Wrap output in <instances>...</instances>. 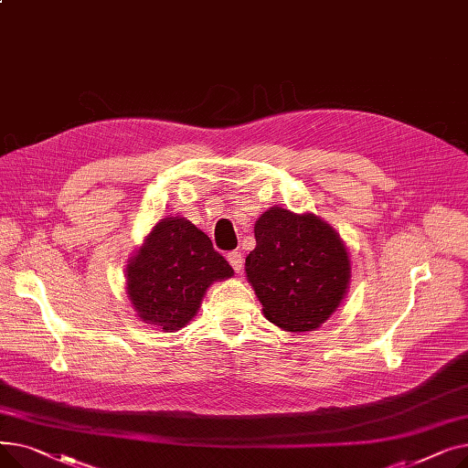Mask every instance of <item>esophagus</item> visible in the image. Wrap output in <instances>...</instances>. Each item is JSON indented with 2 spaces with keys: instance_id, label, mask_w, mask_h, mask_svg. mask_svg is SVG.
Wrapping results in <instances>:
<instances>
[{
  "instance_id": "34e87169",
  "label": "esophagus",
  "mask_w": 468,
  "mask_h": 468,
  "mask_svg": "<svg viewBox=\"0 0 468 468\" xmlns=\"http://www.w3.org/2000/svg\"><path fill=\"white\" fill-rule=\"evenodd\" d=\"M228 261H229V265L235 269L237 273L242 271L244 260H242V254H240V252H229V254H228Z\"/></svg>"
}]
</instances>
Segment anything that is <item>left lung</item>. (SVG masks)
Wrapping results in <instances>:
<instances>
[{
    "mask_svg": "<svg viewBox=\"0 0 468 468\" xmlns=\"http://www.w3.org/2000/svg\"><path fill=\"white\" fill-rule=\"evenodd\" d=\"M254 237L244 271L267 321L286 332L323 326L349 292L346 242L316 214L279 205L256 219Z\"/></svg>",
    "mask_w": 468,
    "mask_h": 468,
    "instance_id": "obj_1",
    "label": "left lung"
}]
</instances>
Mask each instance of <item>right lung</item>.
Returning <instances> with one entry per match:
<instances>
[{
    "label": "right lung",
    "mask_w": 468,
    "mask_h": 468,
    "mask_svg": "<svg viewBox=\"0 0 468 468\" xmlns=\"http://www.w3.org/2000/svg\"><path fill=\"white\" fill-rule=\"evenodd\" d=\"M231 277V265L201 229L168 216L129 258L125 290L142 323L176 332L193 321L210 284Z\"/></svg>",
    "instance_id": "obj_1"
}]
</instances>
